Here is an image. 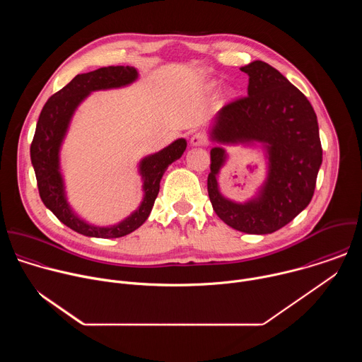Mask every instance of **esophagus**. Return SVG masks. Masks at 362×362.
Here are the masks:
<instances>
[{"label":"esophagus","instance_id":"34e87169","mask_svg":"<svg viewBox=\"0 0 362 362\" xmlns=\"http://www.w3.org/2000/svg\"><path fill=\"white\" fill-rule=\"evenodd\" d=\"M206 143H208V137H206L204 133H194L192 137H190V144L197 147V146H206Z\"/></svg>","mask_w":362,"mask_h":362}]
</instances>
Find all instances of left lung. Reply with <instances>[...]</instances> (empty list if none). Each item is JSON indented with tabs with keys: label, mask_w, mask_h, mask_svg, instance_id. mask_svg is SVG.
Instances as JSON below:
<instances>
[{
	"label": "left lung",
	"mask_w": 362,
	"mask_h": 362,
	"mask_svg": "<svg viewBox=\"0 0 362 362\" xmlns=\"http://www.w3.org/2000/svg\"><path fill=\"white\" fill-rule=\"evenodd\" d=\"M249 76L247 95L229 103L214 119L208 192L216 215L230 228L272 233L296 218L311 202L322 147L317 115L308 98L276 69L252 62L240 67ZM261 142L269 173L256 197L240 204L225 198L217 183L227 160L223 145Z\"/></svg>",
	"instance_id": "obj_1"
}]
</instances>
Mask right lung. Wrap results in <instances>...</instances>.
<instances>
[{
  "label": "right lung",
  "mask_w": 362,
  "mask_h": 362,
  "mask_svg": "<svg viewBox=\"0 0 362 362\" xmlns=\"http://www.w3.org/2000/svg\"><path fill=\"white\" fill-rule=\"evenodd\" d=\"M137 78L139 71L130 66H110L77 74L67 86L47 100L40 113L30 148L40 197L60 222L84 236L122 238L140 228L153 209L166 169L180 159L186 150V140L177 139L160 151L148 154L140 160L139 173L143 180V200L139 208L122 222L112 226H95L81 219L71 209L60 168V150L77 107L93 91L126 87Z\"/></svg>",
  "instance_id": "obj_1"
}]
</instances>
